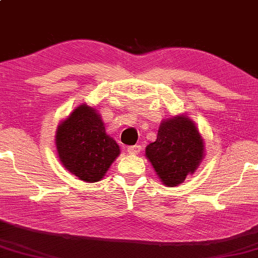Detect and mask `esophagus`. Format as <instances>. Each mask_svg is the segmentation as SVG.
Instances as JSON below:
<instances>
[{"label": "esophagus", "instance_id": "obj_1", "mask_svg": "<svg viewBox=\"0 0 258 258\" xmlns=\"http://www.w3.org/2000/svg\"><path fill=\"white\" fill-rule=\"evenodd\" d=\"M140 151H141L140 145H134V146H130V147H127V153L132 154V155H136V154L140 153Z\"/></svg>", "mask_w": 258, "mask_h": 258}]
</instances>
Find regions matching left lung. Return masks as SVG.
I'll return each mask as SVG.
<instances>
[{
  "instance_id": "left-lung-1",
  "label": "left lung",
  "mask_w": 258,
  "mask_h": 258,
  "mask_svg": "<svg viewBox=\"0 0 258 258\" xmlns=\"http://www.w3.org/2000/svg\"><path fill=\"white\" fill-rule=\"evenodd\" d=\"M204 144L197 127L185 116L161 124L155 142L146 147V156L167 186H177L202 162Z\"/></svg>"
}]
</instances>
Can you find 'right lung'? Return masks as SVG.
<instances>
[{
  "mask_svg": "<svg viewBox=\"0 0 258 258\" xmlns=\"http://www.w3.org/2000/svg\"><path fill=\"white\" fill-rule=\"evenodd\" d=\"M57 154L63 167L84 182H98L120 153L105 132L95 109L80 105L59 125L55 136Z\"/></svg>",
  "mask_w": 258,
  "mask_h": 258,
  "instance_id": "obj_1",
  "label": "right lung"
}]
</instances>
